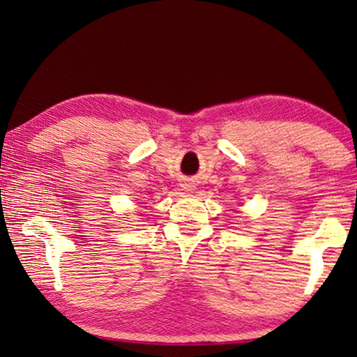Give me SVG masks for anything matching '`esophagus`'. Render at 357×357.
Returning <instances> with one entry per match:
<instances>
[{"label":"esophagus","instance_id":"esophagus-1","mask_svg":"<svg viewBox=\"0 0 357 357\" xmlns=\"http://www.w3.org/2000/svg\"><path fill=\"white\" fill-rule=\"evenodd\" d=\"M183 187H184V189H185V190H192V185H190V184H184Z\"/></svg>","mask_w":357,"mask_h":357}]
</instances>
